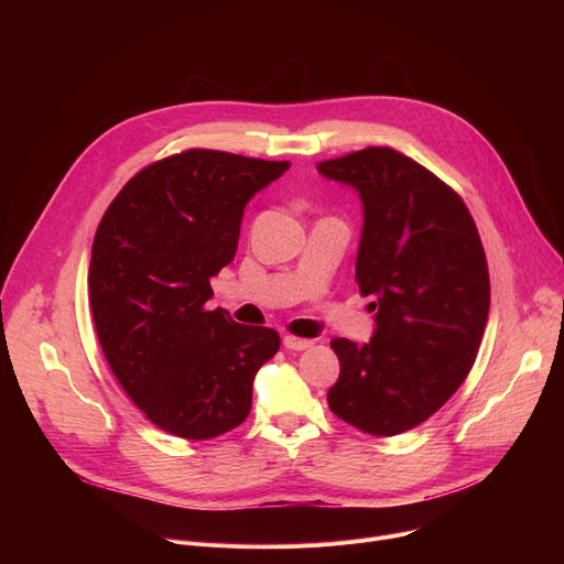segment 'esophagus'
Instances as JSON below:
<instances>
[{"label": "esophagus", "mask_w": 564, "mask_h": 564, "mask_svg": "<svg viewBox=\"0 0 564 564\" xmlns=\"http://www.w3.org/2000/svg\"><path fill=\"white\" fill-rule=\"evenodd\" d=\"M283 345H285V349L302 351V349L313 347V340H308V338H297V336H290V334H285V336H283Z\"/></svg>", "instance_id": "34e87169"}]
</instances>
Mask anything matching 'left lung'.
I'll return each mask as SVG.
<instances>
[{"mask_svg":"<svg viewBox=\"0 0 564 564\" xmlns=\"http://www.w3.org/2000/svg\"><path fill=\"white\" fill-rule=\"evenodd\" d=\"M359 189L357 283L377 332L334 338L340 377L329 409L351 427L393 436L427 421L462 387L489 315V267L462 196L423 164L370 145L317 164Z\"/></svg>","mask_w":564,"mask_h":564,"instance_id":"1","label":"left lung"}]
</instances>
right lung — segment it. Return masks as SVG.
I'll return each instance as SVG.
<instances>
[{
	"label": "right lung",
	"instance_id": "add662e5",
	"mask_svg": "<svg viewBox=\"0 0 564 564\" xmlns=\"http://www.w3.org/2000/svg\"><path fill=\"white\" fill-rule=\"evenodd\" d=\"M288 166L189 148L130 177L100 219L88 267L96 334L128 398L169 434L205 441L242 425L253 377L279 351L274 329L205 302L235 258L245 205Z\"/></svg>",
	"mask_w": 564,
	"mask_h": 564
}]
</instances>
